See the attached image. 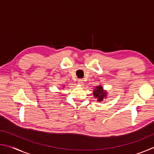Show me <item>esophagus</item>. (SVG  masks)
<instances>
[{
	"mask_svg": "<svg viewBox=\"0 0 154 154\" xmlns=\"http://www.w3.org/2000/svg\"><path fill=\"white\" fill-rule=\"evenodd\" d=\"M77 83H78V84L80 85H82L83 84V80H82V79H78V80H77Z\"/></svg>",
	"mask_w": 154,
	"mask_h": 154,
	"instance_id": "1",
	"label": "esophagus"
}]
</instances>
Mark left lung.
I'll list each match as a JSON object with an SVG mask.
<instances>
[{
  "instance_id": "obj_1",
  "label": "left lung",
  "mask_w": 154,
  "mask_h": 154,
  "mask_svg": "<svg viewBox=\"0 0 154 154\" xmlns=\"http://www.w3.org/2000/svg\"><path fill=\"white\" fill-rule=\"evenodd\" d=\"M106 92L103 90V88L101 85H97L93 91V94L96 98L98 99V101L101 102L104 98H106Z\"/></svg>"
}]
</instances>
